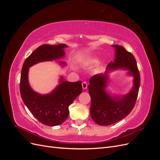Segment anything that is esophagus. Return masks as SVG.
I'll return each instance as SVG.
<instances>
[{"label":"esophagus","instance_id":"1","mask_svg":"<svg viewBox=\"0 0 160 160\" xmlns=\"http://www.w3.org/2000/svg\"><path fill=\"white\" fill-rule=\"evenodd\" d=\"M82 87H83V89H85L88 88V83H87L86 81H83V83H82Z\"/></svg>","mask_w":160,"mask_h":160}]
</instances>
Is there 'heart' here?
<instances>
[{
  "instance_id": "obj_1",
  "label": "heart",
  "mask_w": 160,
  "mask_h": 160,
  "mask_svg": "<svg viewBox=\"0 0 160 160\" xmlns=\"http://www.w3.org/2000/svg\"><path fill=\"white\" fill-rule=\"evenodd\" d=\"M98 62H99V61L98 59H95L92 61V62H93V63H98Z\"/></svg>"
}]
</instances>
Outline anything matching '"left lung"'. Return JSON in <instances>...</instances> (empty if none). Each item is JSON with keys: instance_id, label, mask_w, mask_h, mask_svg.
<instances>
[{"instance_id": "1", "label": "left lung", "mask_w": 160, "mask_h": 160, "mask_svg": "<svg viewBox=\"0 0 160 160\" xmlns=\"http://www.w3.org/2000/svg\"><path fill=\"white\" fill-rule=\"evenodd\" d=\"M116 49L114 62H110L108 70L124 68L129 70L133 76V88L127 95L120 97H111L106 93L107 74L95 75L89 80V93L91 96V117L100 125H109L119 122L128 115L133 109L138 98L140 85V74L134 56L122 46L113 45Z\"/></svg>"}]
</instances>
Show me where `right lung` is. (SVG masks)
<instances>
[{
	"mask_svg": "<svg viewBox=\"0 0 160 160\" xmlns=\"http://www.w3.org/2000/svg\"><path fill=\"white\" fill-rule=\"evenodd\" d=\"M65 47H67L65 44L42 45L27 58L22 67L20 93L23 102L41 123L49 126L59 125L68 118L69 106L83 90L81 81H64L62 77L61 83L52 93L42 95L31 88L28 81V72L29 67L37 62L55 60L63 57ZM60 62L65 64V62Z\"/></svg>",
	"mask_w": 160,
	"mask_h": 160,
	"instance_id": "add662e5",
	"label": "right lung"
}]
</instances>
